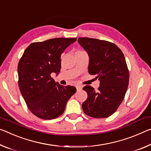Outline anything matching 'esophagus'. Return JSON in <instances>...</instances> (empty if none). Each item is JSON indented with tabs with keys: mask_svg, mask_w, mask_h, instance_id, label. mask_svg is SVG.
Listing matches in <instances>:
<instances>
[{
	"mask_svg": "<svg viewBox=\"0 0 151 151\" xmlns=\"http://www.w3.org/2000/svg\"><path fill=\"white\" fill-rule=\"evenodd\" d=\"M81 88H82V87H81V86H79V85L76 86V89H77V90H81Z\"/></svg>",
	"mask_w": 151,
	"mask_h": 151,
	"instance_id": "obj_1",
	"label": "esophagus"
}]
</instances>
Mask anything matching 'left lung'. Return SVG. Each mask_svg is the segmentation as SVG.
<instances>
[{"label":"left lung","instance_id":"8db88e82","mask_svg":"<svg viewBox=\"0 0 151 151\" xmlns=\"http://www.w3.org/2000/svg\"><path fill=\"white\" fill-rule=\"evenodd\" d=\"M78 43L88 53V72L100 81L97 91L90 86L83 88L88 98L82 104L89 116L103 118L114 113L127 91L129 72L124 54L112 43L100 39L80 37Z\"/></svg>","mask_w":151,"mask_h":151}]
</instances>
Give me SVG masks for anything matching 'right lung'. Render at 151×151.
<instances>
[{
  "label": "right lung",
  "instance_id": "right-lung-1",
  "mask_svg": "<svg viewBox=\"0 0 151 151\" xmlns=\"http://www.w3.org/2000/svg\"><path fill=\"white\" fill-rule=\"evenodd\" d=\"M76 38H55L33 43L24 51L18 65L19 86L29 110L39 118L51 120L65 110L76 92L51 77L61 70V55Z\"/></svg>",
  "mask_w": 151,
  "mask_h": 151
}]
</instances>
